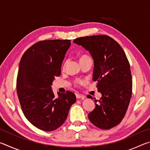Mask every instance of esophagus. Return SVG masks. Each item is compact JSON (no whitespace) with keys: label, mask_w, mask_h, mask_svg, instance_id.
Returning <instances> with one entry per match:
<instances>
[{"label":"esophagus","mask_w":150,"mask_h":150,"mask_svg":"<svg viewBox=\"0 0 150 150\" xmlns=\"http://www.w3.org/2000/svg\"><path fill=\"white\" fill-rule=\"evenodd\" d=\"M76 97L77 98H81V99H84L85 96V95H81V94H76Z\"/></svg>","instance_id":"1"}]
</instances>
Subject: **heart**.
<instances>
[{
  "mask_svg": "<svg viewBox=\"0 0 150 150\" xmlns=\"http://www.w3.org/2000/svg\"><path fill=\"white\" fill-rule=\"evenodd\" d=\"M88 57H88L87 55H83L81 57L80 59H85V58H88ZM63 66H65V64L63 65ZM83 82H84V81L82 79H77L74 82V85L75 86H79L81 85H82Z\"/></svg>",
  "mask_w": 150,
  "mask_h": 150,
  "instance_id": "heart-1",
  "label": "heart"
}]
</instances>
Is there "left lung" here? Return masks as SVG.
Instances as JSON below:
<instances>
[{
  "label": "left lung",
  "mask_w": 150,
  "mask_h": 150,
  "mask_svg": "<svg viewBox=\"0 0 150 150\" xmlns=\"http://www.w3.org/2000/svg\"><path fill=\"white\" fill-rule=\"evenodd\" d=\"M88 50L94 60L93 80L96 81L100 100L88 115L91 122L108 130L120 123L128 109L132 93L130 63L117 42L106 35L81 37L73 40ZM88 98H92L91 95Z\"/></svg>",
  "instance_id": "1"
}]
</instances>
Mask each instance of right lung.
<instances>
[{"label": "right lung", "mask_w": 150, "mask_h": 150, "mask_svg": "<svg viewBox=\"0 0 150 150\" xmlns=\"http://www.w3.org/2000/svg\"><path fill=\"white\" fill-rule=\"evenodd\" d=\"M70 40H50L36 42L20 59L16 91L22 110L32 125L44 131H54L64 123L69 108L76 101L71 91L55 96L52 84L61 75Z\"/></svg>", "instance_id": "obj_1"}]
</instances>
